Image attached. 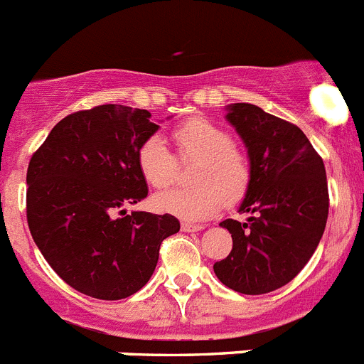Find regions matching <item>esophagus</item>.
Masks as SVG:
<instances>
[{
  "mask_svg": "<svg viewBox=\"0 0 364 364\" xmlns=\"http://www.w3.org/2000/svg\"><path fill=\"white\" fill-rule=\"evenodd\" d=\"M205 228L203 224H192V223H181V230L186 233H193V232H201Z\"/></svg>",
  "mask_w": 364,
  "mask_h": 364,
  "instance_id": "obj_1",
  "label": "esophagus"
}]
</instances>
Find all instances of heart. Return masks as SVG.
Segmentation results:
<instances>
[{
  "instance_id": "b5f03b06",
  "label": "heart",
  "mask_w": 364,
  "mask_h": 364,
  "mask_svg": "<svg viewBox=\"0 0 364 364\" xmlns=\"http://www.w3.org/2000/svg\"><path fill=\"white\" fill-rule=\"evenodd\" d=\"M176 149L183 161H196L188 188H168L156 193L152 203L163 213L186 220L213 215L224 199L235 203L250 186V163L232 145V136L206 118H192L174 132ZM136 166L147 185L163 188L176 176V158L159 134L147 136L136 149Z\"/></svg>"
}]
</instances>
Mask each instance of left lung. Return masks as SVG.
<instances>
[{
  "label": "left lung",
  "mask_w": 364,
  "mask_h": 364,
  "mask_svg": "<svg viewBox=\"0 0 364 364\" xmlns=\"http://www.w3.org/2000/svg\"><path fill=\"white\" fill-rule=\"evenodd\" d=\"M250 159V186L239 212L246 223L219 224L232 253L213 264L217 278L242 294H266L293 280L320 244L328 217L323 159L300 127L253 104L226 105Z\"/></svg>",
  "instance_id": "left-lung-1"
}]
</instances>
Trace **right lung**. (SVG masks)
<instances>
[{"mask_svg": "<svg viewBox=\"0 0 364 364\" xmlns=\"http://www.w3.org/2000/svg\"><path fill=\"white\" fill-rule=\"evenodd\" d=\"M158 129L145 109L97 105L63 118L30 159V233L79 293L98 300L134 294L154 273L163 240L179 232L171 213L125 210L147 198L136 149Z\"/></svg>", "mask_w": 364, "mask_h": 364, "instance_id": "obj_1", "label": "right lung"}]
</instances>
